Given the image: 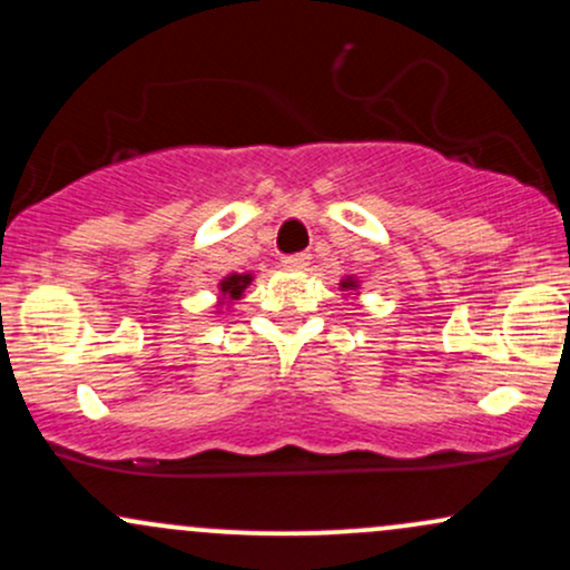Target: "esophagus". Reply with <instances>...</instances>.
Masks as SVG:
<instances>
[{
    "instance_id": "esophagus-1",
    "label": "esophagus",
    "mask_w": 570,
    "mask_h": 570,
    "mask_svg": "<svg viewBox=\"0 0 570 570\" xmlns=\"http://www.w3.org/2000/svg\"><path fill=\"white\" fill-rule=\"evenodd\" d=\"M307 259H311L307 254H286V257L281 259V265H284V271L297 273V271H305Z\"/></svg>"
}]
</instances>
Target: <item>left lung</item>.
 Here are the masks:
<instances>
[{
	"label": "left lung",
	"instance_id": "left-lung-1",
	"mask_svg": "<svg viewBox=\"0 0 570 570\" xmlns=\"http://www.w3.org/2000/svg\"><path fill=\"white\" fill-rule=\"evenodd\" d=\"M340 286H343V289H356V281H353V278H345L343 284H340Z\"/></svg>",
	"mask_w": 570,
	"mask_h": 570
}]
</instances>
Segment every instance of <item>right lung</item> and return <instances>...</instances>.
<instances>
[{
	"label": "right lung",
	"mask_w": 570,
	"mask_h": 570,
	"mask_svg": "<svg viewBox=\"0 0 570 570\" xmlns=\"http://www.w3.org/2000/svg\"><path fill=\"white\" fill-rule=\"evenodd\" d=\"M248 284H252V273H233V276H227L219 284L222 299H240Z\"/></svg>",
	"instance_id": "obj_1"
}]
</instances>
